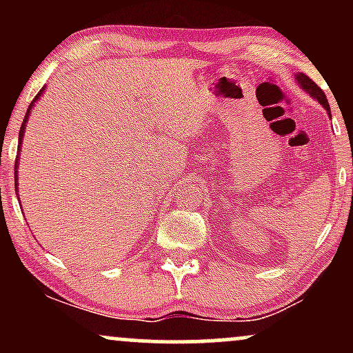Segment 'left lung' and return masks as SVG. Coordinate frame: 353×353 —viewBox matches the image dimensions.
<instances>
[{
    "label": "left lung",
    "instance_id": "obj_1",
    "mask_svg": "<svg viewBox=\"0 0 353 353\" xmlns=\"http://www.w3.org/2000/svg\"><path fill=\"white\" fill-rule=\"evenodd\" d=\"M295 79H297V83L301 84V88L303 89V91L309 92L312 98L317 99L319 103L322 104L323 108H325L327 114L330 116V106H329V101H327V98H325V92H323L322 89H320L317 84H315L314 81L309 78V76L303 74V72H299V74H295Z\"/></svg>",
    "mask_w": 353,
    "mask_h": 353
}]
</instances>
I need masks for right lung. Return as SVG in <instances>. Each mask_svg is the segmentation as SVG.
<instances>
[{
  "mask_svg": "<svg viewBox=\"0 0 353 353\" xmlns=\"http://www.w3.org/2000/svg\"><path fill=\"white\" fill-rule=\"evenodd\" d=\"M43 91H44V88H41V91H39L38 94H36V98L33 99V103H31V104H30V108H28V111H26V116H24V119H23V124H21V129H19V137H18V144H19V149H21V144H23L24 128H26V121H28V117H30V112H31V109H33V106H34V103H36V101L39 99V96L43 94ZM19 149H18V152H19ZM18 164H19V157H16V163H14V189H16V192H18Z\"/></svg>",
  "mask_w": 353,
  "mask_h": 353,
  "instance_id": "add662e5",
  "label": "right lung"
}]
</instances>
